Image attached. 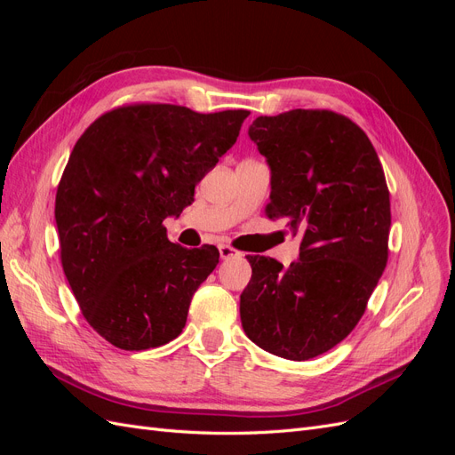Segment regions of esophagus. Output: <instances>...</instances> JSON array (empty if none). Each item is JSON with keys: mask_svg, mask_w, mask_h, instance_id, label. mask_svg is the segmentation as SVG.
<instances>
[{"mask_svg": "<svg viewBox=\"0 0 455 455\" xmlns=\"http://www.w3.org/2000/svg\"><path fill=\"white\" fill-rule=\"evenodd\" d=\"M220 258L222 259H229V258H235V256H239V252L233 249V246H229V244H220Z\"/></svg>", "mask_w": 455, "mask_h": 455, "instance_id": "1", "label": "esophagus"}]
</instances>
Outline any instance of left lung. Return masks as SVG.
Here are the masks:
<instances>
[{
  "instance_id": "left-lung-1",
  "label": "left lung",
  "mask_w": 455,
  "mask_h": 455,
  "mask_svg": "<svg viewBox=\"0 0 455 455\" xmlns=\"http://www.w3.org/2000/svg\"><path fill=\"white\" fill-rule=\"evenodd\" d=\"M251 140L271 172L269 218L299 233V258L249 256L241 294L244 334L288 361H307L346 339L387 264L389 191L368 136L326 109L261 116Z\"/></svg>"
}]
</instances>
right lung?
<instances>
[{"label":"right lung","mask_w":455,"mask_h":455,"mask_svg":"<svg viewBox=\"0 0 455 455\" xmlns=\"http://www.w3.org/2000/svg\"><path fill=\"white\" fill-rule=\"evenodd\" d=\"M249 114L125 106L74 146L54 203L62 267L87 323L112 346L142 351L180 336L220 254L171 243L163 222L191 204Z\"/></svg>","instance_id":"obj_1"}]
</instances>
